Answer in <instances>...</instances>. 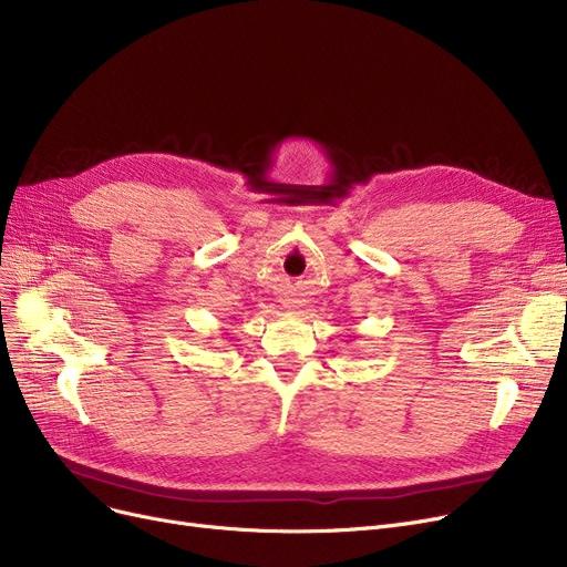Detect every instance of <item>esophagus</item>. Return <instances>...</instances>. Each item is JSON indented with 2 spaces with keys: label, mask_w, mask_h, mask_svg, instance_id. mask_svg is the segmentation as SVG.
I'll return each instance as SVG.
<instances>
[{
  "label": "esophagus",
  "mask_w": 567,
  "mask_h": 567,
  "mask_svg": "<svg viewBox=\"0 0 567 567\" xmlns=\"http://www.w3.org/2000/svg\"><path fill=\"white\" fill-rule=\"evenodd\" d=\"M287 308H291V306H287Z\"/></svg>",
  "instance_id": "obj_1"
}]
</instances>
